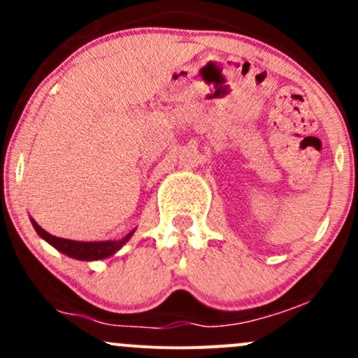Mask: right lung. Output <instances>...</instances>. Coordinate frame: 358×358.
I'll list each match as a JSON object with an SVG mask.
<instances>
[{
	"label": "right lung",
	"instance_id": "1",
	"mask_svg": "<svg viewBox=\"0 0 358 358\" xmlns=\"http://www.w3.org/2000/svg\"><path fill=\"white\" fill-rule=\"evenodd\" d=\"M34 224V229L42 237L43 241H47L48 244L53 245L57 250H60L65 256L79 259V261H99V259H106L113 254H116L127 241L131 239L134 231H131L127 236L117 241H96V242H82V241H71V239H62V237H55L47 231H43L34 219H30Z\"/></svg>",
	"mask_w": 358,
	"mask_h": 358
}]
</instances>
